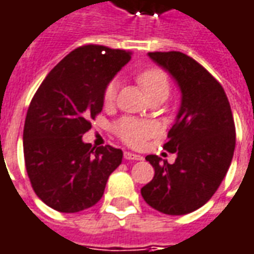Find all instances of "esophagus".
<instances>
[{
	"instance_id": "obj_1",
	"label": "esophagus",
	"mask_w": 254,
	"mask_h": 254,
	"mask_svg": "<svg viewBox=\"0 0 254 254\" xmlns=\"http://www.w3.org/2000/svg\"><path fill=\"white\" fill-rule=\"evenodd\" d=\"M124 158H125V159H129V161H141V159H143L141 155H139V154H134V152H130V151L124 152Z\"/></svg>"
}]
</instances>
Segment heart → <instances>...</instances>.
Here are the masks:
<instances>
[{
	"instance_id": "obj_1",
	"label": "heart",
	"mask_w": 254,
	"mask_h": 254,
	"mask_svg": "<svg viewBox=\"0 0 254 254\" xmlns=\"http://www.w3.org/2000/svg\"><path fill=\"white\" fill-rule=\"evenodd\" d=\"M137 82L141 85V88L151 100L152 99L165 100L169 95V78L159 68H147L141 71L137 75ZM117 92H118V82L113 79L107 84L103 93V102L106 106H110L115 102ZM114 129L117 136L132 147H140L141 144H144L145 140L155 136L159 130L155 122L130 118V117L120 120L115 124Z\"/></svg>"
}]
</instances>
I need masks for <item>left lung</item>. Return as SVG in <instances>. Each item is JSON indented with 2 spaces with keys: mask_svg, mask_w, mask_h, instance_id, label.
Masks as SVG:
<instances>
[{
  "mask_svg": "<svg viewBox=\"0 0 254 254\" xmlns=\"http://www.w3.org/2000/svg\"><path fill=\"white\" fill-rule=\"evenodd\" d=\"M148 56L176 81L182 102L164 145L176 161L145 157L155 175L141 196L161 213L182 216L203 206L226 177L235 150V125L223 86L198 62L175 51Z\"/></svg>",
  "mask_w": 254,
  "mask_h": 254,
  "instance_id": "1",
  "label": "left lung"
}]
</instances>
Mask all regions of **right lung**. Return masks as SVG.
<instances>
[{"label": "right lung", "mask_w": 254, "mask_h": 254, "mask_svg": "<svg viewBox=\"0 0 254 254\" xmlns=\"http://www.w3.org/2000/svg\"><path fill=\"white\" fill-rule=\"evenodd\" d=\"M130 52L85 45L53 67L35 92L23 130L28 179L37 196L62 213H77L103 196L109 176L122 162L111 145L92 148L82 136L103 110L110 81Z\"/></svg>", "instance_id": "obj_1"}]
</instances>
